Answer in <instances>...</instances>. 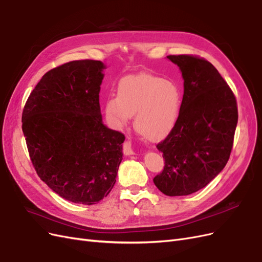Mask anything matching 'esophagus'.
Returning a JSON list of instances; mask_svg holds the SVG:
<instances>
[{"mask_svg":"<svg viewBox=\"0 0 262 262\" xmlns=\"http://www.w3.org/2000/svg\"><path fill=\"white\" fill-rule=\"evenodd\" d=\"M123 152L125 155H132L134 154V150L131 146V142L130 141H125L123 143Z\"/></svg>","mask_w":262,"mask_h":262,"instance_id":"34e87169","label":"esophagus"}]
</instances>
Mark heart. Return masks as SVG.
Returning a JSON list of instances; mask_svg holds the SVG:
<instances>
[{"mask_svg": "<svg viewBox=\"0 0 262 262\" xmlns=\"http://www.w3.org/2000/svg\"><path fill=\"white\" fill-rule=\"evenodd\" d=\"M180 108L179 87L152 74L123 78L117 97L106 102V114L117 128H124L134 116L136 130L152 141L168 136L178 120Z\"/></svg>", "mask_w": 262, "mask_h": 262, "instance_id": "b5f03b06", "label": "heart"}]
</instances>
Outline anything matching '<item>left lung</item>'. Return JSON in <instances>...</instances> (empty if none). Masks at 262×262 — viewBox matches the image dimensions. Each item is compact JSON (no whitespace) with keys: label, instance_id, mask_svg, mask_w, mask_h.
<instances>
[{"label":"left lung","instance_id":"left-lung-1","mask_svg":"<svg viewBox=\"0 0 262 262\" xmlns=\"http://www.w3.org/2000/svg\"><path fill=\"white\" fill-rule=\"evenodd\" d=\"M167 59L181 71L184 97L175 126L156 145L165 166L153 181L166 195H188L204 188L225 167L238 112L231 87L209 61L190 54Z\"/></svg>","mask_w":262,"mask_h":262}]
</instances>
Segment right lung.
I'll use <instances>...</instances> for the list:
<instances>
[{
	"label": "right lung",
	"instance_id": "1",
	"mask_svg": "<svg viewBox=\"0 0 262 262\" xmlns=\"http://www.w3.org/2000/svg\"><path fill=\"white\" fill-rule=\"evenodd\" d=\"M104 63L77 60L47 72L30 93L21 129L40 179L68 201L96 204L115 186L124 136L102 123Z\"/></svg>",
	"mask_w": 262,
	"mask_h": 262
}]
</instances>
